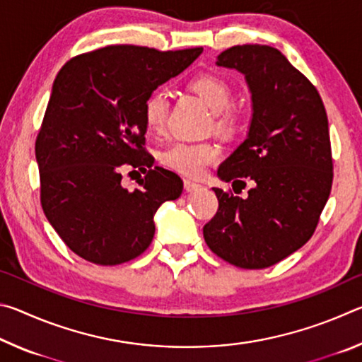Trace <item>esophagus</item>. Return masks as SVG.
<instances>
[{"label": "esophagus", "mask_w": 362, "mask_h": 362, "mask_svg": "<svg viewBox=\"0 0 362 362\" xmlns=\"http://www.w3.org/2000/svg\"><path fill=\"white\" fill-rule=\"evenodd\" d=\"M199 187H201L199 183H196V182H192L188 179L183 180V188H185V192H194V189H198Z\"/></svg>", "instance_id": "1"}]
</instances>
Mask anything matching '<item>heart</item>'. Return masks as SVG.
<instances>
[{
	"instance_id": "1",
	"label": "heart",
	"mask_w": 362,
	"mask_h": 362,
	"mask_svg": "<svg viewBox=\"0 0 362 362\" xmlns=\"http://www.w3.org/2000/svg\"><path fill=\"white\" fill-rule=\"evenodd\" d=\"M188 89L203 99L214 112V124L217 129H228L233 124V112L230 103L233 99L231 86L218 73L206 71L193 76L188 81ZM168 94L161 89H155L146 95L144 102V121L150 132H161L168 119ZM222 156V148L216 142H188L179 140L170 144L161 151L159 161L164 166L182 175L199 177L209 164L217 163Z\"/></svg>"
}]
</instances>
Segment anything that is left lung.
I'll list each match as a JSON object with an SVG mask.
<instances>
[{
    "label": "left lung",
    "mask_w": 362,
    "mask_h": 362,
    "mask_svg": "<svg viewBox=\"0 0 362 362\" xmlns=\"http://www.w3.org/2000/svg\"><path fill=\"white\" fill-rule=\"evenodd\" d=\"M217 65L244 73L252 93L247 139L220 164L218 177L254 188L243 199L214 188L218 209L204 241L231 265L260 269L313 236L334 179L327 113L320 93L278 49L233 46Z\"/></svg>",
    "instance_id": "left-lung-1"
}]
</instances>
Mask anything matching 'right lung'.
I'll return each mask as SVG.
<instances>
[{"instance_id": "add662e5", "label": "right lung", "mask_w": 362, "mask_h": 362, "mask_svg": "<svg viewBox=\"0 0 362 362\" xmlns=\"http://www.w3.org/2000/svg\"><path fill=\"white\" fill-rule=\"evenodd\" d=\"M201 52L115 45L79 54L57 73L35 144L40 198L49 223L81 259H136L155 236L158 207L182 194L180 177L153 168L145 150L144 102ZM126 168L146 173L134 192L120 185Z\"/></svg>"}]
</instances>
